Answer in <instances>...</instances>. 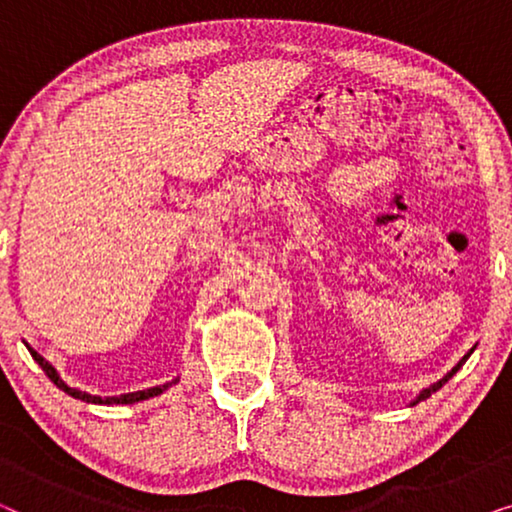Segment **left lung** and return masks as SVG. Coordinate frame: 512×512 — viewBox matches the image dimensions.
Returning <instances> with one entry per match:
<instances>
[{"instance_id":"1","label":"left lung","mask_w":512,"mask_h":512,"mask_svg":"<svg viewBox=\"0 0 512 512\" xmlns=\"http://www.w3.org/2000/svg\"><path fill=\"white\" fill-rule=\"evenodd\" d=\"M471 352H473V349H471ZM471 352H468V354L464 356V359H461V361L457 363V366H454V368L450 370V373H447V375L443 377V380H438L436 384H431V387H429V389H424V391H422V394H419V396L415 398V401H412V405H415V403H419V401H426V398H429L431 394H436V391H438L440 387H443V384H445L447 380H450V377H452L454 373H457V370H459L461 366H464V363H466V359H468V356H471Z\"/></svg>"}]
</instances>
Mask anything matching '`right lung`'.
Masks as SVG:
<instances>
[{"mask_svg":"<svg viewBox=\"0 0 512 512\" xmlns=\"http://www.w3.org/2000/svg\"><path fill=\"white\" fill-rule=\"evenodd\" d=\"M30 349V354H32V359L39 363L41 366V370H44V373L48 375V380H51L55 387L58 389H62L65 391V394H69L72 398H81V401H86V403H104V405H111V403H137V401H146V398H153V396H158V394H163V391L167 389V387H172L174 382H167V384H160V387H153V389H144V391H135V394H123V396H109V398H102V396H93V394H86V391H79V389H74V387H69V384H65L60 380V375L55 373V368L51 366V363H48L44 356H41L39 352H34L32 347H27Z\"/></svg>","mask_w":512,"mask_h":512,"instance_id":"add662e5","label":"right lung"}]
</instances>
